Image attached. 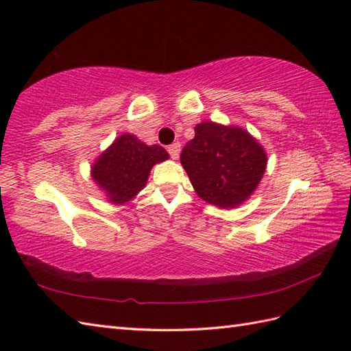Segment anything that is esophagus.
I'll return each instance as SVG.
<instances>
[{
    "mask_svg": "<svg viewBox=\"0 0 351 351\" xmlns=\"http://www.w3.org/2000/svg\"><path fill=\"white\" fill-rule=\"evenodd\" d=\"M167 151H169V154H170V156L173 160H178V156H180V152H181V145L180 143H173V145H170L169 147H167Z\"/></svg>",
    "mask_w": 351,
    "mask_h": 351,
    "instance_id": "esophagus-1",
    "label": "esophagus"
}]
</instances>
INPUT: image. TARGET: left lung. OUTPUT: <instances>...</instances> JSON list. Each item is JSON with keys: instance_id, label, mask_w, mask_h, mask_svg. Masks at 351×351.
<instances>
[{"instance_id": "8db88e82", "label": "left lung", "mask_w": 351, "mask_h": 351, "mask_svg": "<svg viewBox=\"0 0 351 351\" xmlns=\"http://www.w3.org/2000/svg\"><path fill=\"white\" fill-rule=\"evenodd\" d=\"M181 164L200 199L229 210L255 193L265 173L267 154L247 130L206 121L195 126Z\"/></svg>"}]
</instances>
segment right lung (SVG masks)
<instances>
[{"mask_svg": "<svg viewBox=\"0 0 351 351\" xmlns=\"http://www.w3.org/2000/svg\"><path fill=\"white\" fill-rule=\"evenodd\" d=\"M166 160V149L149 146L134 134L125 132L95 160L90 175L110 204L123 205L145 189L155 164Z\"/></svg>", "mask_w": 351, "mask_h": 351, "instance_id": "obj_1", "label": "right lung"}]
</instances>
